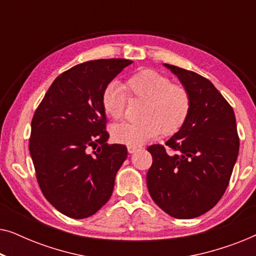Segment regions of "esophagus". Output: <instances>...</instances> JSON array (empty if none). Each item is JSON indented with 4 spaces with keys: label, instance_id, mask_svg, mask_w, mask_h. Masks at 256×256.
Instances as JSON below:
<instances>
[{
    "label": "esophagus",
    "instance_id": "esophagus-1",
    "mask_svg": "<svg viewBox=\"0 0 256 256\" xmlns=\"http://www.w3.org/2000/svg\"><path fill=\"white\" fill-rule=\"evenodd\" d=\"M127 149H128V152H129V154H134V152H136V150L140 149V146H128Z\"/></svg>",
    "mask_w": 256,
    "mask_h": 256
}]
</instances>
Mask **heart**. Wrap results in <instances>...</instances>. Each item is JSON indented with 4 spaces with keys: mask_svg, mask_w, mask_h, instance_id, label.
Wrapping results in <instances>:
<instances>
[{
    "mask_svg": "<svg viewBox=\"0 0 256 256\" xmlns=\"http://www.w3.org/2000/svg\"><path fill=\"white\" fill-rule=\"evenodd\" d=\"M144 100L138 122L114 124L110 129L114 141L128 146H142L163 132L174 135L186 122L191 110V96L184 86L171 84L170 79L152 68L140 70L129 76L124 86L113 80L104 87L101 104L108 116L120 120L124 116L127 92Z\"/></svg>",
    "mask_w": 256,
    "mask_h": 256,
    "instance_id": "heart-1",
    "label": "heart"
}]
</instances>
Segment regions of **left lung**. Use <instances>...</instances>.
<instances>
[{
  "instance_id": "left-lung-1",
  "label": "left lung",
  "mask_w": 256,
  "mask_h": 256,
  "mask_svg": "<svg viewBox=\"0 0 256 256\" xmlns=\"http://www.w3.org/2000/svg\"><path fill=\"white\" fill-rule=\"evenodd\" d=\"M188 90L186 122L166 146L148 148L152 166L146 186L152 200L177 219L210 211L225 194L239 154L236 115L214 85L198 73L164 64Z\"/></svg>"
}]
</instances>
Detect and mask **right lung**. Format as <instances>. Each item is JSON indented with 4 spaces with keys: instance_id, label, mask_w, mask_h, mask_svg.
I'll return each instance as SVG.
<instances>
[{
    "instance_id": "obj_1",
    "label": "right lung",
    "mask_w": 256,
    "mask_h": 256,
    "mask_svg": "<svg viewBox=\"0 0 256 256\" xmlns=\"http://www.w3.org/2000/svg\"><path fill=\"white\" fill-rule=\"evenodd\" d=\"M132 62L98 59L73 66L56 78L34 112L29 150L38 184L50 204L70 218H88L110 200L127 158L126 146L106 143L101 96ZM90 148L97 152L90 154Z\"/></svg>"
}]
</instances>
